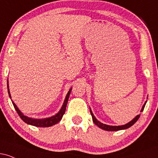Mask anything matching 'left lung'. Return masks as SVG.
Listing matches in <instances>:
<instances>
[{
  "mask_svg": "<svg viewBox=\"0 0 158 158\" xmlns=\"http://www.w3.org/2000/svg\"><path fill=\"white\" fill-rule=\"evenodd\" d=\"M146 102H147V101H146V102H145L144 105H143L142 108H141L140 112H142L143 109H144ZM90 114H91V116H92V119H93L94 123H95V125H97L99 128H102V129H103V130H106V131H119V130H124V129H126V128H130V127L133 126V125L135 124L136 122H137V119L139 118V116H140V114H138V115L136 116V117L133 119H132V120L130 121L129 123H126V124H125V125H123V126H109V125H106V124H104V123L99 122V121L98 120V119L96 118L95 117H94L93 112H92L90 108Z\"/></svg>",
  "mask_w": 158,
  "mask_h": 158,
  "instance_id": "obj_1",
  "label": "left lung"
}]
</instances>
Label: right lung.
<instances>
[{"mask_svg":"<svg viewBox=\"0 0 158 158\" xmlns=\"http://www.w3.org/2000/svg\"><path fill=\"white\" fill-rule=\"evenodd\" d=\"M7 89H8V93H9V96H10V98L11 99V94L10 92V88H9V81L7 79ZM72 88H70V89L69 90V91L67 94L66 97H65L64 102H63L62 106H61V109L59 110V111L58 112L57 114H56L55 115L52 116V117H47V118H43V119H35V118H32V117H29L27 116L24 115L21 110H19V108H18V106H16L15 103L12 100V104H13L14 108L17 111V113L19 114V115L20 116L21 119L23 121L24 123H26L27 124L31 125V126H36V127H50L52 126H54L56 125V123H58L59 121H61V118H62L63 115L64 114L65 110H66V106L67 104H68V101L69 99V97H70V92H71Z\"/></svg>","mask_w":158,"mask_h":158,"instance_id":"1","label":"right lung"}]
</instances>
